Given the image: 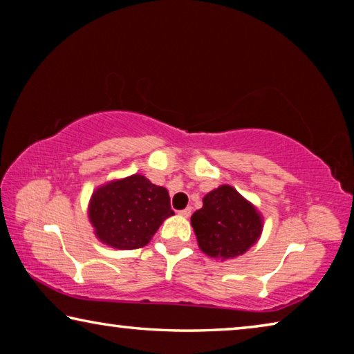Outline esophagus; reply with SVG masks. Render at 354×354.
Segmentation results:
<instances>
[{
  "label": "esophagus",
  "instance_id": "1",
  "mask_svg": "<svg viewBox=\"0 0 354 354\" xmlns=\"http://www.w3.org/2000/svg\"><path fill=\"white\" fill-rule=\"evenodd\" d=\"M179 214H181L183 217H190V214H192V207H185L184 211H179Z\"/></svg>",
  "mask_w": 354,
  "mask_h": 354
}]
</instances>
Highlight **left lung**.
Instances as JSON below:
<instances>
[{
	"label": "left lung",
	"instance_id": "obj_1",
	"mask_svg": "<svg viewBox=\"0 0 354 354\" xmlns=\"http://www.w3.org/2000/svg\"><path fill=\"white\" fill-rule=\"evenodd\" d=\"M190 221L200 250L221 261L243 254L262 232V215L227 184L209 192Z\"/></svg>",
	"mask_w": 354,
	"mask_h": 354
}]
</instances>
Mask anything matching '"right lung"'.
Segmentation results:
<instances>
[{"label": "right lung", "mask_w": 354, "mask_h": 354, "mask_svg": "<svg viewBox=\"0 0 354 354\" xmlns=\"http://www.w3.org/2000/svg\"><path fill=\"white\" fill-rule=\"evenodd\" d=\"M170 215L169 192L142 175L101 185L88 203L95 236L117 250L145 247Z\"/></svg>", "instance_id": "right-lung-1"}]
</instances>
